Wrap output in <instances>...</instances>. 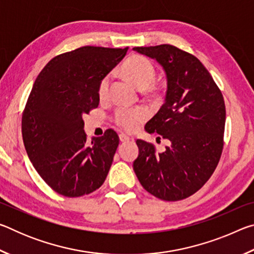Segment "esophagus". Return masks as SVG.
Instances as JSON below:
<instances>
[{
    "label": "esophagus",
    "mask_w": 254,
    "mask_h": 254,
    "mask_svg": "<svg viewBox=\"0 0 254 254\" xmlns=\"http://www.w3.org/2000/svg\"><path fill=\"white\" fill-rule=\"evenodd\" d=\"M119 136H120V141H121V142H127V141H128V140L131 139L130 136L127 135V134H124V133H121V134H120Z\"/></svg>",
    "instance_id": "34e87169"
}]
</instances>
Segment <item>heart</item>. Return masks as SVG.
Returning <instances> with one entry per match:
<instances>
[{
    "mask_svg": "<svg viewBox=\"0 0 254 254\" xmlns=\"http://www.w3.org/2000/svg\"><path fill=\"white\" fill-rule=\"evenodd\" d=\"M121 71L124 77L139 89L148 88L156 76V70L152 64L140 56H132L127 59L121 67ZM110 80V75L105 76L101 80L98 86V96L101 100H104L107 96ZM147 117L148 112L143 107H133V109L121 107L115 113V122L124 130L134 131Z\"/></svg>",
    "mask_w": 254,
    "mask_h": 254,
    "instance_id": "heart-1",
    "label": "heart"
}]
</instances>
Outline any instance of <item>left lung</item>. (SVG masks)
Here are the masks:
<instances>
[{
	"instance_id": "obj_1",
	"label": "left lung",
	"mask_w": 254,
	"mask_h": 254,
	"mask_svg": "<svg viewBox=\"0 0 254 254\" xmlns=\"http://www.w3.org/2000/svg\"><path fill=\"white\" fill-rule=\"evenodd\" d=\"M154 59L166 74L160 110L145 124L148 133L169 141L162 152L137 139L133 169L145 190L158 198H187L204 186L220 161L225 104L213 77L195 56L171 45L135 47Z\"/></svg>"
}]
</instances>
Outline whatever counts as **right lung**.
<instances>
[{"label":"right lung","mask_w":254,"mask_h":254,"mask_svg":"<svg viewBox=\"0 0 254 254\" xmlns=\"http://www.w3.org/2000/svg\"><path fill=\"white\" fill-rule=\"evenodd\" d=\"M127 49L81 47L51 59L34 81L22 114L23 143L34 169L60 195L91 194L105 182L119 135L110 128L88 143L83 115L98 106L101 80Z\"/></svg>","instance_id":"right-lung-1"}]
</instances>
